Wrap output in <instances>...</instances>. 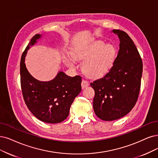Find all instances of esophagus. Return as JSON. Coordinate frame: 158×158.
I'll use <instances>...</instances> for the list:
<instances>
[{"mask_svg":"<svg viewBox=\"0 0 158 158\" xmlns=\"http://www.w3.org/2000/svg\"><path fill=\"white\" fill-rule=\"evenodd\" d=\"M89 85V81H87L86 80H83L82 82H81V86H82L83 89H85L86 88L87 86Z\"/></svg>","mask_w":158,"mask_h":158,"instance_id":"1","label":"esophagus"}]
</instances>
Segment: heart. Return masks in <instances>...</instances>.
I'll return each mask as SVG.
<instances>
[{"mask_svg": "<svg viewBox=\"0 0 158 158\" xmlns=\"http://www.w3.org/2000/svg\"><path fill=\"white\" fill-rule=\"evenodd\" d=\"M72 55L75 60H86L83 64L84 72L92 77H99L106 73L116 57L114 47L98 41L91 45L75 49ZM66 63L72 68L75 67V62L72 59H67Z\"/></svg>", "mask_w": 158, "mask_h": 158, "instance_id": "heart-1", "label": "heart"}]
</instances>
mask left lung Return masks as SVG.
Segmentation results:
<instances>
[{"label": "left lung", "mask_w": 158, "mask_h": 158, "mask_svg": "<svg viewBox=\"0 0 158 158\" xmlns=\"http://www.w3.org/2000/svg\"><path fill=\"white\" fill-rule=\"evenodd\" d=\"M113 32L120 38L118 55L109 71L90 83L95 91L94 113L105 121L123 117L135 106L143 73L141 55L129 35L116 29Z\"/></svg>", "instance_id": "1"}]
</instances>
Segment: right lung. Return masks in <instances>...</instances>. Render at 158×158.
<instances>
[{
	"mask_svg": "<svg viewBox=\"0 0 158 158\" xmlns=\"http://www.w3.org/2000/svg\"><path fill=\"white\" fill-rule=\"evenodd\" d=\"M40 38L36 34L23 51L20 63L21 86L23 97L28 109L40 120L50 124L60 123L69 115V108L75 98L81 91V77L58 72L50 81H40L28 73L25 58L30 46Z\"/></svg>",
	"mask_w": 158,
	"mask_h": 158,
	"instance_id": "1",
	"label": "right lung"
}]
</instances>
